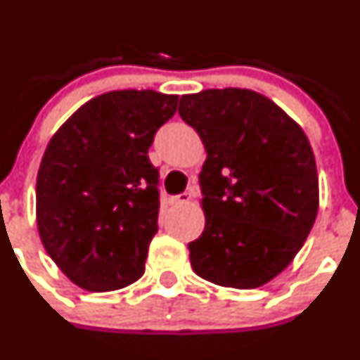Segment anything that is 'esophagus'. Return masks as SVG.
<instances>
[{"mask_svg":"<svg viewBox=\"0 0 360 360\" xmlns=\"http://www.w3.org/2000/svg\"><path fill=\"white\" fill-rule=\"evenodd\" d=\"M191 198H193V193H191V191H184V193L176 195V197L170 198V203H172V205H183V203H190Z\"/></svg>","mask_w":360,"mask_h":360,"instance_id":"esophagus-1","label":"esophagus"}]
</instances>
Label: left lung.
Masks as SVG:
<instances>
[{
  "instance_id": "left-lung-1",
  "label": "left lung",
  "mask_w": 360,
  "mask_h": 360,
  "mask_svg": "<svg viewBox=\"0 0 360 360\" xmlns=\"http://www.w3.org/2000/svg\"><path fill=\"white\" fill-rule=\"evenodd\" d=\"M179 115L200 136L205 228L190 242L198 277L254 289L303 248L319 210V176L307 136L281 108L248 89L183 96Z\"/></svg>"
}]
</instances>
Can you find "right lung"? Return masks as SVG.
<instances>
[{"mask_svg":"<svg viewBox=\"0 0 360 360\" xmlns=\"http://www.w3.org/2000/svg\"><path fill=\"white\" fill-rule=\"evenodd\" d=\"M177 99L155 90L106 92L46 146L36 179L39 237L86 291H115L143 277L160 207V174L148 150Z\"/></svg>","mask_w":360,"mask_h":360,"instance_id":"obj_1","label":"right lung"}]
</instances>
